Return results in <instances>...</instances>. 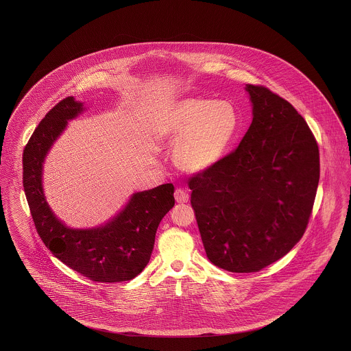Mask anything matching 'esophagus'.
<instances>
[{
	"label": "esophagus",
	"mask_w": 351,
	"mask_h": 351,
	"mask_svg": "<svg viewBox=\"0 0 351 351\" xmlns=\"http://www.w3.org/2000/svg\"><path fill=\"white\" fill-rule=\"evenodd\" d=\"M175 200L178 201V202H186V201L189 200V195L182 188H178L175 191Z\"/></svg>",
	"instance_id": "34e87169"
}]
</instances>
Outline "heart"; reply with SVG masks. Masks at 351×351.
<instances>
[{"label": "heart", "mask_w": 351, "mask_h": 351, "mask_svg": "<svg viewBox=\"0 0 351 351\" xmlns=\"http://www.w3.org/2000/svg\"><path fill=\"white\" fill-rule=\"evenodd\" d=\"M241 116L230 101L184 97L156 118L155 133L172 147L173 162L191 173L217 166L239 133Z\"/></svg>", "instance_id": "1"}]
</instances>
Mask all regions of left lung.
<instances>
[{
  "label": "left lung",
  "instance_id": "8db88e82",
  "mask_svg": "<svg viewBox=\"0 0 351 351\" xmlns=\"http://www.w3.org/2000/svg\"><path fill=\"white\" fill-rule=\"evenodd\" d=\"M252 122L237 150L189 180L208 259L256 272L300 241L319 180V154L305 119L265 86L246 84Z\"/></svg>",
  "mask_w": 351,
  "mask_h": 351
}]
</instances>
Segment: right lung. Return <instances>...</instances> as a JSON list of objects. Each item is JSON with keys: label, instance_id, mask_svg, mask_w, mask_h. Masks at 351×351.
I'll use <instances>...</instances> for the list:
<instances>
[{"label": "right lung", "instance_id": "1", "mask_svg": "<svg viewBox=\"0 0 351 351\" xmlns=\"http://www.w3.org/2000/svg\"><path fill=\"white\" fill-rule=\"evenodd\" d=\"M85 112L73 96L55 105L23 150V189L36 232L46 247L68 267L95 282L132 280L147 266L156 229L173 208L175 188L162 184L135 192L116 216L99 226L75 229L51 209L43 188V165L68 121Z\"/></svg>", "mask_w": 351, "mask_h": 351}]
</instances>
